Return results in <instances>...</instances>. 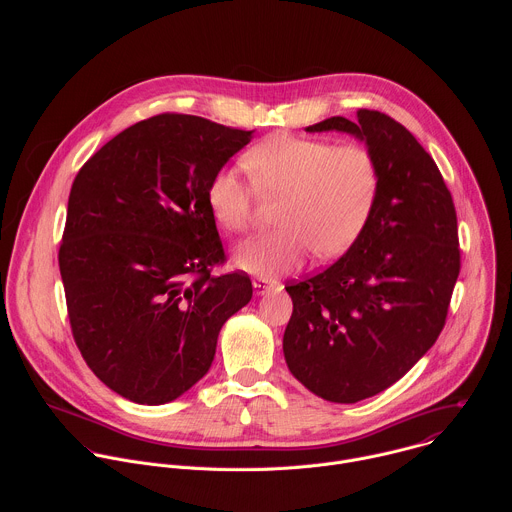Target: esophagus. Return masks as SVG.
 I'll return each mask as SVG.
<instances>
[{
  "instance_id": "obj_1",
  "label": "esophagus",
  "mask_w": 512,
  "mask_h": 512,
  "mask_svg": "<svg viewBox=\"0 0 512 512\" xmlns=\"http://www.w3.org/2000/svg\"><path fill=\"white\" fill-rule=\"evenodd\" d=\"M253 287H255V294L257 296H263V294H267V291H271V289H275L277 287V283L275 281H269V279H253Z\"/></svg>"
}]
</instances>
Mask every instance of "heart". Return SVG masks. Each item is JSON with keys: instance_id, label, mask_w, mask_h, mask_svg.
Here are the masks:
<instances>
[{"instance_id": "obj_1", "label": "heart", "mask_w": 512, "mask_h": 512, "mask_svg": "<svg viewBox=\"0 0 512 512\" xmlns=\"http://www.w3.org/2000/svg\"><path fill=\"white\" fill-rule=\"evenodd\" d=\"M261 194L283 196L279 229L243 241L235 263L259 277L300 267L316 249L320 257L346 251L371 214L379 172L373 154L358 143L273 135L245 156ZM253 184L237 168L218 170L206 188V204L218 227L243 233L253 221Z\"/></svg>"}]
</instances>
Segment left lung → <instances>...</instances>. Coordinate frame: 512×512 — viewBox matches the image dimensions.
Listing matches in <instances>:
<instances>
[{
    "label": "left lung",
    "mask_w": 512,
    "mask_h": 512,
    "mask_svg": "<svg viewBox=\"0 0 512 512\" xmlns=\"http://www.w3.org/2000/svg\"><path fill=\"white\" fill-rule=\"evenodd\" d=\"M310 133L364 141L379 172L360 235L330 267L287 285V369L332 403H356L397 383L440 336L460 273L452 194L421 143L385 113L358 109Z\"/></svg>",
    "instance_id": "obj_1"
}]
</instances>
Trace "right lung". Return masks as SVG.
Returning <instances> with one entry per match:
<instances>
[{"label": "right lung", "mask_w": 512, "mask_h": 512, "mask_svg": "<svg viewBox=\"0 0 512 512\" xmlns=\"http://www.w3.org/2000/svg\"><path fill=\"white\" fill-rule=\"evenodd\" d=\"M196 115L139 121L72 182L58 265L72 336L117 395L164 405L210 369L218 332L249 304L206 204L210 178L251 141Z\"/></svg>", "instance_id": "add662e5"}]
</instances>
